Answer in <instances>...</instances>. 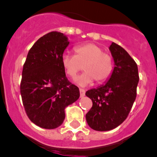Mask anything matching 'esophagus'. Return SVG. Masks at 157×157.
<instances>
[{
	"instance_id": "34e87169",
	"label": "esophagus",
	"mask_w": 157,
	"mask_h": 157,
	"mask_svg": "<svg viewBox=\"0 0 157 157\" xmlns=\"http://www.w3.org/2000/svg\"><path fill=\"white\" fill-rule=\"evenodd\" d=\"M79 91H80V96L84 97L85 94V90L83 88H79Z\"/></svg>"
}]
</instances>
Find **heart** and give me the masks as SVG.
I'll return each mask as SVG.
<instances>
[{
  "instance_id": "1",
  "label": "heart",
  "mask_w": 157,
  "mask_h": 157,
  "mask_svg": "<svg viewBox=\"0 0 157 157\" xmlns=\"http://www.w3.org/2000/svg\"><path fill=\"white\" fill-rule=\"evenodd\" d=\"M75 55L64 53L61 58L66 74L71 78H75L83 69L84 72L76 79L77 84L86 86L93 82H105L113 72V59L107 53L103 52L102 48L94 43H85L74 48Z\"/></svg>"
}]
</instances>
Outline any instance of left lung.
<instances>
[{"instance_id":"1","label":"left lung","mask_w":157,"mask_h":157,"mask_svg":"<svg viewBox=\"0 0 157 157\" xmlns=\"http://www.w3.org/2000/svg\"><path fill=\"white\" fill-rule=\"evenodd\" d=\"M109 49L115 63L110 78L105 85L85 93L93 103L86 121L92 129L100 132L112 130L126 119L139 81L138 66L127 51L114 42Z\"/></svg>"}]
</instances>
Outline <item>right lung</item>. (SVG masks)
<instances>
[{
  "label": "right lung",
  "mask_w": 157,
  "mask_h": 157,
  "mask_svg": "<svg viewBox=\"0 0 157 157\" xmlns=\"http://www.w3.org/2000/svg\"><path fill=\"white\" fill-rule=\"evenodd\" d=\"M69 41L51 32L31 48L23 65L20 93L29 119L38 126L54 129L62 125L65 108L78 99L77 86L66 76L61 58Z\"/></svg>",
  "instance_id": "right-lung-1"
}]
</instances>
